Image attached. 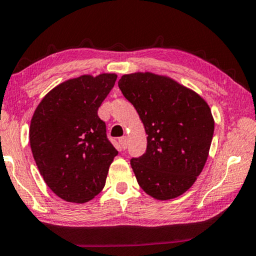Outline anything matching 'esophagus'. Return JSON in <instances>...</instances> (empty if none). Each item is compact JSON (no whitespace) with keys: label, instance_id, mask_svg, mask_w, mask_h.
<instances>
[{"label":"esophagus","instance_id":"34e87169","mask_svg":"<svg viewBox=\"0 0 256 256\" xmlns=\"http://www.w3.org/2000/svg\"><path fill=\"white\" fill-rule=\"evenodd\" d=\"M118 142H120V147L123 150H125L128 147V138H125V136L118 139Z\"/></svg>","mask_w":256,"mask_h":256}]
</instances>
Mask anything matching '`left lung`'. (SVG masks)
Listing matches in <instances>:
<instances>
[{
	"instance_id": "8db88e82",
	"label": "left lung",
	"mask_w": 256,
	"mask_h": 256,
	"mask_svg": "<svg viewBox=\"0 0 256 256\" xmlns=\"http://www.w3.org/2000/svg\"><path fill=\"white\" fill-rule=\"evenodd\" d=\"M118 87L147 134L146 152L131 159L140 188L159 200L181 196L208 156L214 120L208 103L172 78L148 72L123 75Z\"/></svg>"
}]
</instances>
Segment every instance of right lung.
I'll return each mask as SVG.
<instances>
[{
    "label": "right lung",
    "instance_id": "obj_1",
    "mask_svg": "<svg viewBox=\"0 0 256 256\" xmlns=\"http://www.w3.org/2000/svg\"><path fill=\"white\" fill-rule=\"evenodd\" d=\"M116 74L82 75L53 88L36 109L30 125L34 161L58 197L86 203L102 192L117 150L97 110Z\"/></svg>",
    "mask_w": 256,
    "mask_h": 256
}]
</instances>
